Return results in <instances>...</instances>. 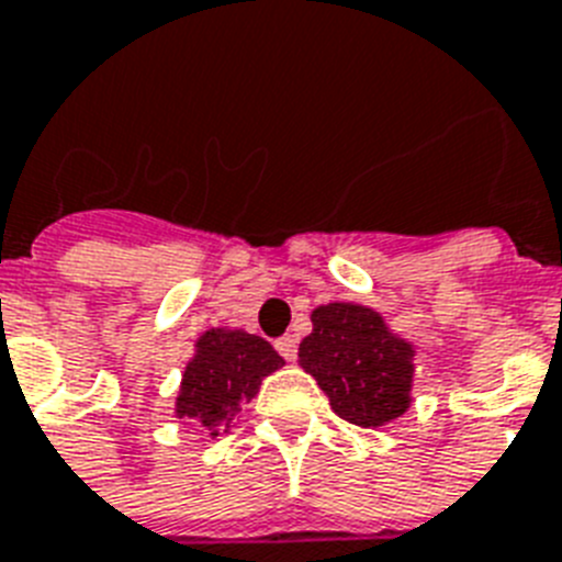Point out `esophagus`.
I'll return each instance as SVG.
<instances>
[{
	"mask_svg": "<svg viewBox=\"0 0 562 562\" xmlns=\"http://www.w3.org/2000/svg\"><path fill=\"white\" fill-rule=\"evenodd\" d=\"M273 346H277V351H280L289 362L296 360V337H294V334H285V337L277 339Z\"/></svg>",
	"mask_w": 562,
	"mask_h": 562,
	"instance_id": "esophagus-1",
	"label": "esophagus"
}]
</instances>
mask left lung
<instances>
[{
  "label": "left lung",
  "instance_id": "8db88e82",
  "mask_svg": "<svg viewBox=\"0 0 562 562\" xmlns=\"http://www.w3.org/2000/svg\"><path fill=\"white\" fill-rule=\"evenodd\" d=\"M311 323L300 366L328 394L334 414L360 428H380L412 408L417 351L391 331L380 311L328 303L311 311Z\"/></svg>",
  "mask_w": 562,
  "mask_h": 562
}]
</instances>
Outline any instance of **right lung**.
Instances as JSON below:
<instances>
[{
    "instance_id": "right-lung-1",
    "label": "right lung",
    "mask_w": 562,
    "mask_h": 562,
    "mask_svg": "<svg viewBox=\"0 0 562 562\" xmlns=\"http://www.w3.org/2000/svg\"><path fill=\"white\" fill-rule=\"evenodd\" d=\"M285 360L268 339L243 328H209L193 342V357L182 371L173 414L193 419L211 437L231 428V419L243 412V403L257 397L268 374L282 369Z\"/></svg>"
}]
</instances>
